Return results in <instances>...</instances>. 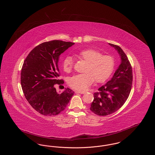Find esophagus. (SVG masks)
Segmentation results:
<instances>
[{"label": "esophagus", "mask_w": 155, "mask_h": 155, "mask_svg": "<svg viewBox=\"0 0 155 155\" xmlns=\"http://www.w3.org/2000/svg\"><path fill=\"white\" fill-rule=\"evenodd\" d=\"M75 93L80 94H84L86 93V92H85V91H75Z\"/></svg>", "instance_id": "1"}]
</instances>
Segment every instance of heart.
I'll return each mask as SVG.
<instances>
[{
    "mask_svg": "<svg viewBox=\"0 0 155 155\" xmlns=\"http://www.w3.org/2000/svg\"><path fill=\"white\" fill-rule=\"evenodd\" d=\"M75 56L87 62L84 70L85 73L77 74L69 81L70 85L77 90L85 91L94 82H102L110 76L114 68V58L94 49H86L75 53ZM73 60L70 56L65 58L62 63L63 70L70 73L73 67Z\"/></svg>",
    "mask_w": 155,
    "mask_h": 155,
    "instance_id": "heart-1",
    "label": "heart"
}]
</instances>
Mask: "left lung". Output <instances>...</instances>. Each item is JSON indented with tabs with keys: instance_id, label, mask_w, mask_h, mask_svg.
<instances>
[{
	"instance_id": "1",
	"label": "left lung",
	"mask_w": 155,
	"mask_h": 155,
	"mask_svg": "<svg viewBox=\"0 0 155 155\" xmlns=\"http://www.w3.org/2000/svg\"><path fill=\"white\" fill-rule=\"evenodd\" d=\"M114 48L121 58V63L110 81L98 89L90 110L98 116H107L118 110L124 104L131 92L133 84L132 67L125 53L116 45Z\"/></svg>"
}]
</instances>
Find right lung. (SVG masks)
Instances as JSON below:
<instances>
[{
    "label": "right lung",
    "mask_w": 155,
    "mask_h": 155,
    "mask_svg": "<svg viewBox=\"0 0 155 155\" xmlns=\"http://www.w3.org/2000/svg\"><path fill=\"white\" fill-rule=\"evenodd\" d=\"M74 43L54 40L44 42L34 48L24 61L21 72V85L26 99L38 113L54 116L64 110L74 92L68 88L61 94L55 84L59 80L60 55Z\"/></svg>",
    "instance_id": "right-lung-1"
}]
</instances>
